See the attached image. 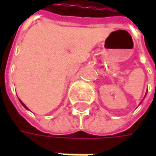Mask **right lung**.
I'll return each mask as SVG.
<instances>
[{"label": "right lung", "mask_w": 156, "mask_h": 156, "mask_svg": "<svg viewBox=\"0 0 156 156\" xmlns=\"http://www.w3.org/2000/svg\"><path fill=\"white\" fill-rule=\"evenodd\" d=\"M19 101H20V102H21V105H22V106H23V107H24V108H26V109H27V110H29V109H28V108H27V106H26V105L24 104V103H23V102H22V101H21V100L19 99Z\"/></svg>", "instance_id": "right-lung-1"}]
</instances>
